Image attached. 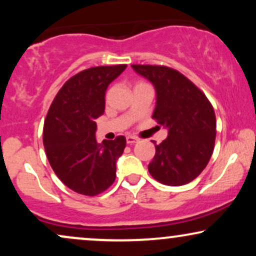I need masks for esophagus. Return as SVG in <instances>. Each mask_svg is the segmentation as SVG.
<instances>
[{"label": "esophagus", "mask_w": 256, "mask_h": 256, "mask_svg": "<svg viewBox=\"0 0 256 256\" xmlns=\"http://www.w3.org/2000/svg\"><path fill=\"white\" fill-rule=\"evenodd\" d=\"M137 142V138L136 137H132V136H128L126 137V143H128V144H134V143Z\"/></svg>", "instance_id": "obj_1"}]
</instances>
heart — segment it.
Listing matches in <instances>:
<instances>
[{
    "mask_svg": "<svg viewBox=\"0 0 256 256\" xmlns=\"http://www.w3.org/2000/svg\"><path fill=\"white\" fill-rule=\"evenodd\" d=\"M140 84H142V83H140Z\"/></svg>",
    "mask_w": 256,
    "mask_h": 256,
    "instance_id": "b5f03b06",
    "label": "heart"
}]
</instances>
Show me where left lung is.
Segmentation results:
<instances>
[{
	"instance_id": "left-lung-1",
	"label": "left lung",
	"mask_w": 256,
	"mask_h": 256,
	"mask_svg": "<svg viewBox=\"0 0 256 256\" xmlns=\"http://www.w3.org/2000/svg\"><path fill=\"white\" fill-rule=\"evenodd\" d=\"M131 67L155 86L152 119L168 130V137L155 144L149 173L171 186L190 183L206 168L214 150L216 120L212 104L177 70L158 64Z\"/></svg>"
}]
</instances>
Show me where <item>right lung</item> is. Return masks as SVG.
Listing matches in <instances>:
<instances>
[{"label":"right lung","mask_w":256,"mask_h":256,"mask_svg":"<svg viewBox=\"0 0 256 256\" xmlns=\"http://www.w3.org/2000/svg\"><path fill=\"white\" fill-rule=\"evenodd\" d=\"M125 68L98 66L77 73L58 90L46 114L43 144L49 164L66 186L82 195H98L116 180L126 138L98 143L95 120L104 113L108 85Z\"/></svg>","instance_id":"add662e5"}]
</instances>
